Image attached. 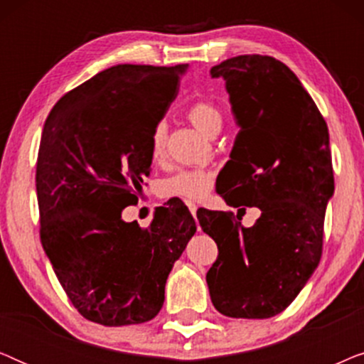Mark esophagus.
<instances>
[{
	"label": "esophagus",
	"mask_w": 364,
	"mask_h": 364,
	"mask_svg": "<svg viewBox=\"0 0 364 364\" xmlns=\"http://www.w3.org/2000/svg\"><path fill=\"white\" fill-rule=\"evenodd\" d=\"M186 203H187V207H188V210H191V213L193 217H196V213H197V205L196 203H193L192 200H186Z\"/></svg>",
	"instance_id": "obj_1"
}]
</instances>
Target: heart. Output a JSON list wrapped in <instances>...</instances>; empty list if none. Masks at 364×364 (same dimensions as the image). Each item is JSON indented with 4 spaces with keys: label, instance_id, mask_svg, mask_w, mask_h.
<instances>
[{
    "label": "heart",
    "instance_id": "heart-1",
    "mask_svg": "<svg viewBox=\"0 0 364 364\" xmlns=\"http://www.w3.org/2000/svg\"><path fill=\"white\" fill-rule=\"evenodd\" d=\"M187 116L198 131L212 136L217 129H222V112L215 104L208 101H197L188 107ZM166 136L167 127L159 122L152 131L151 137V157L152 161L161 162L166 156ZM213 186V173L202 168H178L172 176L161 182V193L166 197H182L188 200H198L210 192Z\"/></svg>",
    "mask_w": 364,
    "mask_h": 364
}]
</instances>
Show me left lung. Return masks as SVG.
<instances>
[{
    "mask_svg": "<svg viewBox=\"0 0 364 364\" xmlns=\"http://www.w3.org/2000/svg\"><path fill=\"white\" fill-rule=\"evenodd\" d=\"M210 76L225 81L240 127L218 173L220 196L232 207H258L262 215L243 227L232 213L197 212L218 247L207 285L222 315L263 320L285 310L320 263L335 192L330 134L300 79L275 58H230Z\"/></svg>",
    "mask_w": 364,
    "mask_h": 364,
    "instance_id": "left-lung-1",
    "label": "left lung"
}]
</instances>
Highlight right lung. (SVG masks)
Returning a JSON list of instances; mask_svg holds the SVG:
<instances>
[{
    "mask_svg": "<svg viewBox=\"0 0 364 364\" xmlns=\"http://www.w3.org/2000/svg\"><path fill=\"white\" fill-rule=\"evenodd\" d=\"M188 64H117L63 96L44 122L36 164L41 242L77 311L104 326L152 320L197 230L182 203L141 228L124 222L151 173V137Z\"/></svg>",
    "mask_w": 364,
    "mask_h": 364,
    "instance_id": "obj_1",
    "label": "right lung"
}]
</instances>
